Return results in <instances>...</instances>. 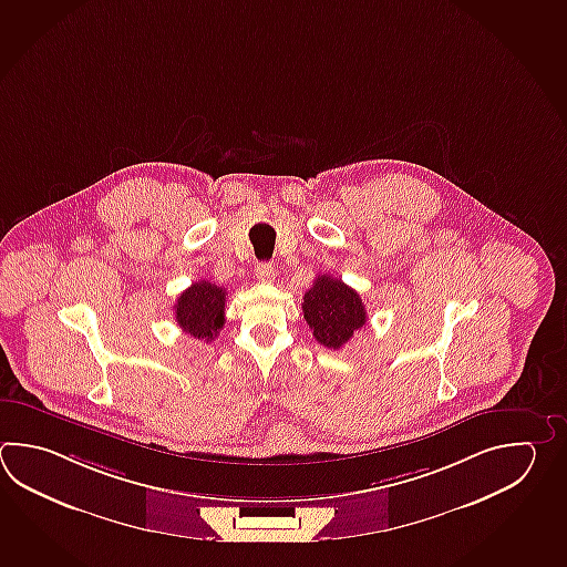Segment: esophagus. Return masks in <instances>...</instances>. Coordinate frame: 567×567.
I'll return each instance as SVG.
<instances>
[{
    "label": "esophagus",
    "mask_w": 567,
    "mask_h": 567,
    "mask_svg": "<svg viewBox=\"0 0 567 567\" xmlns=\"http://www.w3.org/2000/svg\"><path fill=\"white\" fill-rule=\"evenodd\" d=\"M256 278L260 280V282H272L275 280V266L270 265V262H260V265H256L255 268Z\"/></svg>",
    "instance_id": "1"
}]
</instances>
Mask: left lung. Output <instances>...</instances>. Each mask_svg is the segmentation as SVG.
<instances>
[{"instance_id": "8db88e82", "label": "left lung", "mask_w": 567, "mask_h": 567, "mask_svg": "<svg viewBox=\"0 0 567 567\" xmlns=\"http://www.w3.org/2000/svg\"><path fill=\"white\" fill-rule=\"evenodd\" d=\"M302 312L312 337L329 349L346 346L368 321L365 305L341 278L321 275L302 297Z\"/></svg>"}]
</instances>
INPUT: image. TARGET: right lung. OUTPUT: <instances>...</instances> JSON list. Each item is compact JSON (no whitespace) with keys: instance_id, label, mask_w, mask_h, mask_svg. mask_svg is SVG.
Instances as JSON below:
<instances>
[{"instance_id":"1","label":"right lung","mask_w":567,"mask_h":567,"mask_svg":"<svg viewBox=\"0 0 567 567\" xmlns=\"http://www.w3.org/2000/svg\"><path fill=\"white\" fill-rule=\"evenodd\" d=\"M226 289L208 280H197L175 302V321L197 341H214L224 327Z\"/></svg>"}]
</instances>
